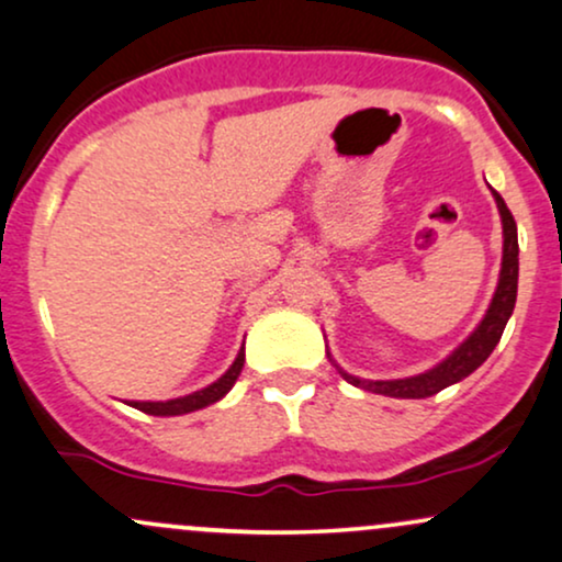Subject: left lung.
<instances>
[{"label": "left lung", "mask_w": 562, "mask_h": 562, "mask_svg": "<svg viewBox=\"0 0 562 562\" xmlns=\"http://www.w3.org/2000/svg\"><path fill=\"white\" fill-rule=\"evenodd\" d=\"M492 195L502 216V237H505V245H502L499 282H496L494 299L488 303L481 325L475 327V330L468 335V340H462L441 364H436L434 370L428 372H420V375L402 380H362L357 375H348L346 370H340V367L335 364L344 380L357 385V389L383 393V396L393 398H428L434 396V393L447 389V385L460 383L462 378H468L470 372H475L483 362H486L488 353H492L494 346L499 344L509 314H513L515 308V299H518V227H515V218L509 214L507 203L502 200L499 192L492 190Z\"/></svg>", "instance_id": "obj_1"}]
</instances>
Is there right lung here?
<instances>
[{
  "label": "right lung",
  "instance_id": "add662e5",
  "mask_svg": "<svg viewBox=\"0 0 562 562\" xmlns=\"http://www.w3.org/2000/svg\"><path fill=\"white\" fill-rule=\"evenodd\" d=\"M243 364H245V348H240V353H237V359H235V362H232L229 370L224 372V375L218 378L216 383H211L209 389H200L195 393H190V396L169 398V402H128V406H134V409L145 412V415H158V417L187 415V412L203 409V406L214 404V402H218V398L227 396L232 385H235L237 375H240Z\"/></svg>",
  "mask_w": 562,
  "mask_h": 562
}]
</instances>
